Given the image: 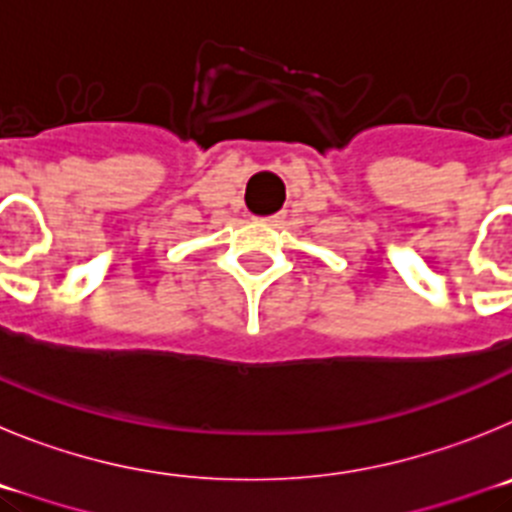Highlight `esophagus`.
Masks as SVG:
<instances>
[{
	"instance_id": "34e87169",
	"label": "esophagus",
	"mask_w": 512,
	"mask_h": 512,
	"mask_svg": "<svg viewBox=\"0 0 512 512\" xmlns=\"http://www.w3.org/2000/svg\"><path fill=\"white\" fill-rule=\"evenodd\" d=\"M280 219H283V216H280V214H273V216H265V219H260V222H265V224H278Z\"/></svg>"
}]
</instances>
